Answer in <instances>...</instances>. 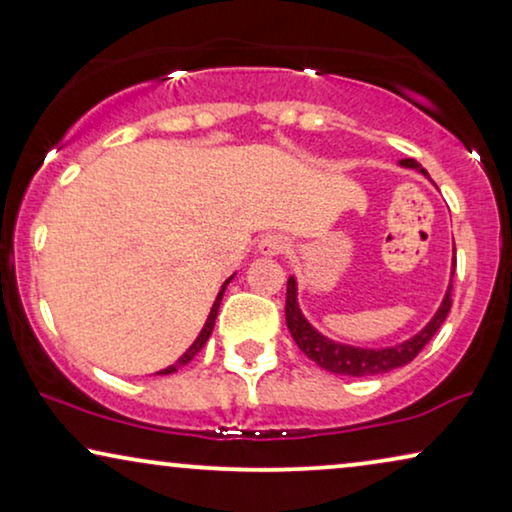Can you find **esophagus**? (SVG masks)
Masks as SVG:
<instances>
[{
	"instance_id": "esophagus-1",
	"label": "esophagus",
	"mask_w": 512,
	"mask_h": 512,
	"mask_svg": "<svg viewBox=\"0 0 512 512\" xmlns=\"http://www.w3.org/2000/svg\"><path fill=\"white\" fill-rule=\"evenodd\" d=\"M286 247H289V240L279 233H268L258 240V254L261 256H279Z\"/></svg>"
}]
</instances>
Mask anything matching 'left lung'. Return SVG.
Wrapping results in <instances>:
<instances>
[{"mask_svg": "<svg viewBox=\"0 0 512 512\" xmlns=\"http://www.w3.org/2000/svg\"><path fill=\"white\" fill-rule=\"evenodd\" d=\"M401 167H408V170H417L422 172L424 177H429V172L424 170L417 160L412 158H403ZM454 265L457 261L452 258V272L450 277H454ZM452 279L447 284L445 298L440 303L438 312L433 314L429 324H426L422 331L417 335H412L405 342H398L394 347H380V349H366V347H354V345H345V342H335L326 335H321L317 328H314L310 321L305 319V314L300 312L298 305V282L296 277H289L286 282V326H289V333L296 340V345L300 347L307 359H312L319 368L328 370V373L335 375H349V377H368V375H382L389 373V370L401 368L405 363H410L415 356L422 352L440 326L447 314H450L452 307Z\"/></svg>", "mask_w": 512, "mask_h": 512, "instance_id": "8db88e82", "label": "left lung"}]
</instances>
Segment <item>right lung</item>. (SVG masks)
Masks as SVG:
<instances>
[{
	"label": "right lung",
	"instance_id": "add662e5",
	"mask_svg": "<svg viewBox=\"0 0 512 512\" xmlns=\"http://www.w3.org/2000/svg\"><path fill=\"white\" fill-rule=\"evenodd\" d=\"M235 277V275H233ZM233 277H228L226 282H223V286H221V291H219V296H216V300H214V305H212V310H209V317H207V321H205V326H202V331L198 333V338H195V342L191 347L186 349L184 354L179 356L177 361L172 363V366H167V368H163V370H158L156 375H170V373H177V370L181 368V366H186L188 361L193 359L195 354L200 352L202 347H205V342L209 340V335H212V331H214V321H216V314H219V307H221V300H223V293H226V286L233 282Z\"/></svg>",
	"mask_w": 512,
	"mask_h": 512
}]
</instances>
